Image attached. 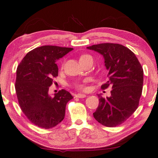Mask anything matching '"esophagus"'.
Returning <instances> with one entry per match:
<instances>
[{
    "mask_svg": "<svg viewBox=\"0 0 158 158\" xmlns=\"http://www.w3.org/2000/svg\"><path fill=\"white\" fill-rule=\"evenodd\" d=\"M75 97L79 98H84L86 97V95L82 94V93H78V94L75 95Z\"/></svg>",
    "mask_w": 158,
    "mask_h": 158,
    "instance_id": "esophagus-1",
    "label": "esophagus"
}]
</instances>
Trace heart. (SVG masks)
Returning <instances> with one entry per match:
<instances>
[{"instance_id": "1", "label": "heart", "mask_w": 158, "mask_h": 158, "mask_svg": "<svg viewBox=\"0 0 158 158\" xmlns=\"http://www.w3.org/2000/svg\"><path fill=\"white\" fill-rule=\"evenodd\" d=\"M85 56H87V55H84V56H82L81 57V58H83V57H85ZM76 87L78 89H80V90H85V88H86V87H85V85L84 84H77V85H76Z\"/></svg>"}]
</instances>
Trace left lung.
<instances>
[{
    "label": "left lung",
    "mask_w": 158,
    "mask_h": 158,
    "mask_svg": "<svg viewBox=\"0 0 158 158\" xmlns=\"http://www.w3.org/2000/svg\"><path fill=\"white\" fill-rule=\"evenodd\" d=\"M87 48L103 57L109 80L101 88H112L110 97L98 95L99 106L93 116L105 126H118L138 108L143 90V68L135 55L123 45L101 43Z\"/></svg>",
    "instance_id": "1"
}]
</instances>
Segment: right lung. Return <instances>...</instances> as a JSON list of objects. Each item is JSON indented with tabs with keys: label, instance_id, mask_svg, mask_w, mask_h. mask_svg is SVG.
Masks as SVG:
<instances>
[{
	"label": "right lung",
	"instance_id": "obj_1",
	"mask_svg": "<svg viewBox=\"0 0 158 158\" xmlns=\"http://www.w3.org/2000/svg\"><path fill=\"white\" fill-rule=\"evenodd\" d=\"M71 48L43 45L26 54L18 66L15 91L22 111L31 123L50 129L65 118V107L71 94L61 90L48 93L52 79L58 75L57 60L73 51Z\"/></svg>",
	"mask_w": 158,
	"mask_h": 158
}]
</instances>
